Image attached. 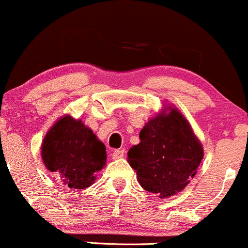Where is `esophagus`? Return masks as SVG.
<instances>
[{"instance_id": "34e87169", "label": "esophagus", "mask_w": 248, "mask_h": 248, "mask_svg": "<svg viewBox=\"0 0 248 248\" xmlns=\"http://www.w3.org/2000/svg\"><path fill=\"white\" fill-rule=\"evenodd\" d=\"M123 156H124V149H117L112 153V159L113 160L122 159Z\"/></svg>"}]
</instances>
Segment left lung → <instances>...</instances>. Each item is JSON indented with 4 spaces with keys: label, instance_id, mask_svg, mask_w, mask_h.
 <instances>
[{
    "label": "left lung",
    "instance_id": "8db88e82",
    "mask_svg": "<svg viewBox=\"0 0 248 248\" xmlns=\"http://www.w3.org/2000/svg\"><path fill=\"white\" fill-rule=\"evenodd\" d=\"M139 144L127 152L140 185L159 198L181 192L197 173L203 145L187 119L173 105H163L140 132Z\"/></svg>",
    "mask_w": 248,
    "mask_h": 248
}]
</instances>
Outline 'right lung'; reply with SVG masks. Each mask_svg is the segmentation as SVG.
<instances>
[{
	"label": "right lung",
	"mask_w": 248,
	"mask_h": 248,
	"mask_svg": "<svg viewBox=\"0 0 248 248\" xmlns=\"http://www.w3.org/2000/svg\"><path fill=\"white\" fill-rule=\"evenodd\" d=\"M42 159L50 172L69 188H86L106 165V147L81 119L64 114L43 140Z\"/></svg>",
	"instance_id": "1"
}]
</instances>
